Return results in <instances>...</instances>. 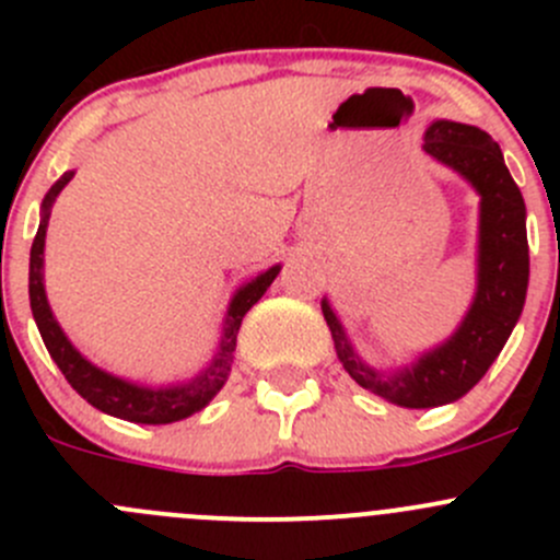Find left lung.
Returning a JSON list of instances; mask_svg holds the SVG:
<instances>
[{"label":"left lung","instance_id":"left-lung-1","mask_svg":"<svg viewBox=\"0 0 560 560\" xmlns=\"http://www.w3.org/2000/svg\"><path fill=\"white\" fill-rule=\"evenodd\" d=\"M422 151L466 178L479 195L477 292L460 325L447 341L387 374L354 352L330 301L322 298V314L347 374L404 409L453 404L477 385L515 330L528 292L525 202L499 143L479 127L442 118L428 127Z\"/></svg>","mask_w":560,"mask_h":560}]
</instances>
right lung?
Instances as JSON below:
<instances>
[{
    "label": "right lung",
    "mask_w": 560,
    "mask_h": 560,
    "mask_svg": "<svg viewBox=\"0 0 560 560\" xmlns=\"http://www.w3.org/2000/svg\"><path fill=\"white\" fill-rule=\"evenodd\" d=\"M72 175H75L72 171L61 175V178L50 186L48 195L43 197L39 228L30 254V303L37 322V330L45 341V349H48V354L54 358V363L59 365V371L65 374V380L70 382L72 389H75L81 398H86L94 409L105 411V415L110 417H118V420L140 422V425H167V422L186 420V417H191L195 411L206 409V406L211 404L213 395L224 387V382H228L230 376V365H233L241 322H244L248 308L265 295V290L273 284L281 265H273V268L254 276L252 281H246L244 287L235 290L233 301H230L228 306V316H224V330L217 354H213L211 363H208L195 380L180 382V385L149 387L138 385V382L121 380V376L107 374V371L97 369L92 360H86L75 347H72V341L65 336V330H61V325L56 322L54 312H50L48 295H45V230H48L50 208H54L59 191L70 184Z\"/></svg>",
    "instance_id": "right-lung-1"
}]
</instances>
